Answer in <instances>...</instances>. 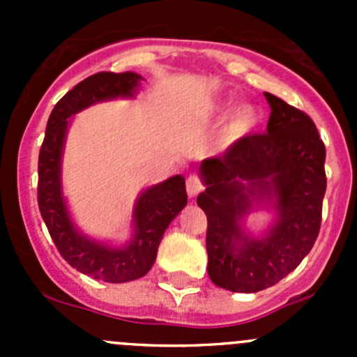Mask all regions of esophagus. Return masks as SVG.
I'll list each match as a JSON object with an SVG mask.
<instances>
[{
  "mask_svg": "<svg viewBox=\"0 0 357 357\" xmlns=\"http://www.w3.org/2000/svg\"><path fill=\"white\" fill-rule=\"evenodd\" d=\"M186 192H188L190 199H195L200 192H204V183H202L199 176L192 174L186 179Z\"/></svg>",
  "mask_w": 357,
  "mask_h": 357,
  "instance_id": "esophagus-1",
  "label": "esophagus"
}]
</instances>
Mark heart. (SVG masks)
<instances>
[{"label": "heart", "mask_w": 357, "mask_h": 357, "mask_svg": "<svg viewBox=\"0 0 357 357\" xmlns=\"http://www.w3.org/2000/svg\"><path fill=\"white\" fill-rule=\"evenodd\" d=\"M226 109H228L226 103H214V105H211L204 112V117H221V115H225ZM259 121H261V112H259V109H255L254 105H248V103L240 105L238 109L229 115L228 122L225 126L226 142H236V139L247 136L259 124Z\"/></svg>", "instance_id": "heart-1"}]
</instances>
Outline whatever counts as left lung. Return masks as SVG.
Here are the masks:
<instances>
[{
    "label": "left lung",
    "mask_w": 357,
    "mask_h": 357,
    "mask_svg": "<svg viewBox=\"0 0 357 357\" xmlns=\"http://www.w3.org/2000/svg\"><path fill=\"white\" fill-rule=\"evenodd\" d=\"M264 135H248L222 155L205 158V192L197 204L207 215V271L221 289L254 294L276 285L309 254L321 226L326 150L314 122L271 93ZM269 203L275 222L261 237L245 233L243 218Z\"/></svg>",
    "instance_id": "left-lung-1"
}]
</instances>
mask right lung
I'll use <instances>...</instances> for the list:
<instances>
[{
  "instance_id": "add662e5",
  "label": "right lung",
  "mask_w": 357,
  "mask_h": 357,
  "mask_svg": "<svg viewBox=\"0 0 357 357\" xmlns=\"http://www.w3.org/2000/svg\"><path fill=\"white\" fill-rule=\"evenodd\" d=\"M139 81L142 75L135 72H98L75 84L50 115L39 150L38 204L52 240L72 268L107 283L145 276L155 262L164 231L188 202L183 176H172L146 188L132 212L135 236L121 248L88 238L70 221L62 195V153L68 117L103 100L135 96Z\"/></svg>"
}]
</instances>
